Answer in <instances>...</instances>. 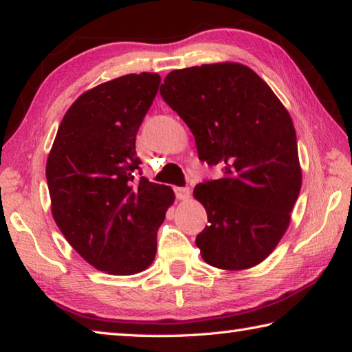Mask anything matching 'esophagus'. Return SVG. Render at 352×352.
Wrapping results in <instances>:
<instances>
[{"label":"esophagus","instance_id":"34e87169","mask_svg":"<svg viewBox=\"0 0 352 352\" xmlns=\"http://www.w3.org/2000/svg\"><path fill=\"white\" fill-rule=\"evenodd\" d=\"M175 195L178 200H188L190 195V189L189 188H175Z\"/></svg>","mask_w":352,"mask_h":352}]
</instances>
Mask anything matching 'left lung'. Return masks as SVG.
<instances>
[{
    "label": "left lung",
    "mask_w": 352,
    "mask_h": 352,
    "mask_svg": "<svg viewBox=\"0 0 352 352\" xmlns=\"http://www.w3.org/2000/svg\"><path fill=\"white\" fill-rule=\"evenodd\" d=\"M160 94L192 132L198 158L223 168L194 189L208 212L195 240L201 258L225 271L257 266L289 228L302 188L289 112L251 67L232 61L172 70Z\"/></svg>",
    "instance_id": "left-lung-1"
}]
</instances>
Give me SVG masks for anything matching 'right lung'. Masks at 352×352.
<instances>
[{"mask_svg":"<svg viewBox=\"0 0 352 352\" xmlns=\"http://www.w3.org/2000/svg\"><path fill=\"white\" fill-rule=\"evenodd\" d=\"M158 74L118 76L69 107L46 163L52 217L95 270L133 276L152 265L172 188L137 177L135 137L160 86Z\"/></svg>","mask_w":352,"mask_h":352,"instance_id":"add662e5","label":"right lung"}]
</instances>
